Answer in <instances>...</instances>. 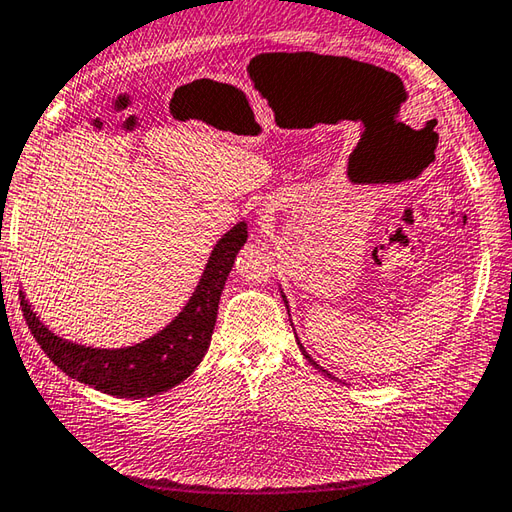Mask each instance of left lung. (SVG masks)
<instances>
[{
	"instance_id": "1",
	"label": "left lung",
	"mask_w": 512,
	"mask_h": 512,
	"mask_svg": "<svg viewBox=\"0 0 512 512\" xmlns=\"http://www.w3.org/2000/svg\"><path fill=\"white\" fill-rule=\"evenodd\" d=\"M279 293H282V288H279ZM282 299H284V304H286V308H288V299H286V295H284V293H282ZM288 315H290V310H288ZM297 346H299V350H302V355H304V357L308 359V364H313V366H315L317 370H322V373H324L326 377H333V375H330V373H328V370H324L322 366H319V364L315 362V359H313V357H310V355L306 353V348L302 346V342H299V339H297ZM333 379H335V377H333Z\"/></svg>"
}]
</instances>
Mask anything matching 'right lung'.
Here are the masks:
<instances>
[{"instance_id": "add662e5", "label": "right lung", "mask_w": 512, "mask_h": 512, "mask_svg": "<svg viewBox=\"0 0 512 512\" xmlns=\"http://www.w3.org/2000/svg\"><path fill=\"white\" fill-rule=\"evenodd\" d=\"M248 226L239 222L215 244L193 295L173 322L144 342L124 348H95L55 335L30 308L22 310L30 333L57 368L106 395L142 399L166 393L202 364L217 322V306L239 248L246 244Z\"/></svg>"}]
</instances>
